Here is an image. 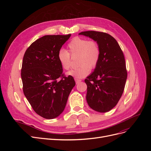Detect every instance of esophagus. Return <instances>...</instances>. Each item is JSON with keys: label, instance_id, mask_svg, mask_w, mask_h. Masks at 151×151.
<instances>
[{"label": "esophagus", "instance_id": "34e87169", "mask_svg": "<svg viewBox=\"0 0 151 151\" xmlns=\"http://www.w3.org/2000/svg\"><path fill=\"white\" fill-rule=\"evenodd\" d=\"M75 81H76V83L77 84H79L80 82H81V79H75Z\"/></svg>", "mask_w": 151, "mask_h": 151}]
</instances>
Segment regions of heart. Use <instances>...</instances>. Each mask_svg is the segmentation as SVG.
Wrapping results in <instances>:
<instances>
[{
	"instance_id": "b5f03b06",
	"label": "heart",
	"mask_w": 151,
	"mask_h": 151,
	"mask_svg": "<svg viewBox=\"0 0 151 151\" xmlns=\"http://www.w3.org/2000/svg\"><path fill=\"white\" fill-rule=\"evenodd\" d=\"M68 53L61 49L57 53V60L63 69L67 70L71 66V56L77 55V68L67 72V75L81 79L89 74L91 69L98 65L101 52L99 45L94 40L85 38L75 37L67 45Z\"/></svg>"
}]
</instances>
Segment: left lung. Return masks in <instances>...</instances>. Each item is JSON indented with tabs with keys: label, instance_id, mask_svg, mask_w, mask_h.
Returning <instances> with one entry per match:
<instances>
[{
	"label": "left lung",
	"instance_id": "8db88e82",
	"mask_svg": "<svg viewBox=\"0 0 151 151\" xmlns=\"http://www.w3.org/2000/svg\"><path fill=\"white\" fill-rule=\"evenodd\" d=\"M79 35L96 42L101 52L98 65L84 81L88 86L87 102L98 112L109 111L116 106L124 91L127 78L124 55L116 40L108 33L88 31Z\"/></svg>",
	"mask_w": 151,
	"mask_h": 151
}]
</instances>
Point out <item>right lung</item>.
Here are the masks:
<instances>
[{
	"mask_svg": "<svg viewBox=\"0 0 151 151\" xmlns=\"http://www.w3.org/2000/svg\"><path fill=\"white\" fill-rule=\"evenodd\" d=\"M45 35L26 50L22 60V89L33 110L46 119L58 116L64 110L68 96L76 85L66 77L57 60V53L70 37Z\"/></svg>",
	"mask_w": 151,
	"mask_h": 151,
	"instance_id": "add662e5",
	"label": "right lung"
}]
</instances>
